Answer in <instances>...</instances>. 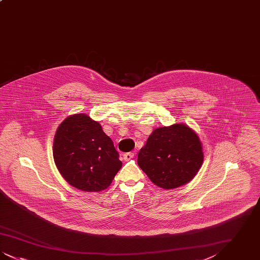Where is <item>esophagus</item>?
I'll use <instances>...</instances> for the list:
<instances>
[{
  "label": "esophagus",
  "mask_w": 260,
  "mask_h": 260,
  "mask_svg": "<svg viewBox=\"0 0 260 260\" xmlns=\"http://www.w3.org/2000/svg\"><path fill=\"white\" fill-rule=\"evenodd\" d=\"M124 160L125 161H129V160H132L134 157H135V153H133V152H128V153H124Z\"/></svg>",
  "instance_id": "esophagus-1"
}]
</instances>
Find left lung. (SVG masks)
<instances>
[{
	"label": "left lung",
	"mask_w": 260,
	"mask_h": 260,
	"mask_svg": "<svg viewBox=\"0 0 260 260\" xmlns=\"http://www.w3.org/2000/svg\"><path fill=\"white\" fill-rule=\"evenodd\" d=\"M204 161L197 134L184 124L158 127L150 135L137 157L139 168L150 180L164 189L191 181Z\"/></svg>",
	"instance_id": "8db88e82"
}]
</instances>
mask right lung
I'll list each match as a JSON object with an SVG mask.
<instances>
[{
  "instance_id": "add662e5",
  "label": "right lung",
  "mask_w": 260,
  "mask_h": 260,
  "mask_svg": "<svg viewBox=\"0 0 260 260\" xmlns=\"http://www.w3.org/2000/svg\"><path fill=\"white\" fill-rule=\"evenodd\" d=\"M52 154L62 177L86 192L106 189L122 168L111 138L87 114L71 115L59 124Z\"/></svg>"
}]
</instances>
